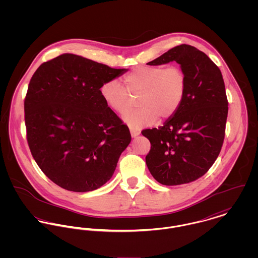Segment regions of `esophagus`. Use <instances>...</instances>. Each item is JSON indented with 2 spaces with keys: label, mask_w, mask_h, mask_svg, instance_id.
<instances>
[{
  "label": "esophagus",
  "mask_w": 258,
  "mask_h": 258,
  "mask_svg": "<svg viewBox=\"0 0 258 258\" xmlns=\"http://www.w3.org/2000/svg\"><path fill=\"white\" fill-rule=\"evenodd\" d=\"M130 133H131L132 137H136L140 134V131L138 129H135V128H130Z\"/></svg>",
  "instance_id": "obj_1"
}]
</instances>
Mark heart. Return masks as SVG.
I'll return each mask as SVG.
<instances>
[{
  "label": "heart",
  "mask_w": 258,
  "mask_h": 258,
  "mask_svg": "<svg viewBox=\"0 0 258 258\" xmlns=\"http://www.w3.org/2000/svg\"><path fill=\"white\" fill-rule=\"evenodd\" d=\"M126 88L111 79L101 85L100 92L106 105L116 113H124L138 95L137 108L127 111L123 120L131 127L141 128L171 118L184 100L187 78L179 66L140 67L124 77Z\"/></svg>",
  "instance_id": "obj_1"
}]
</instances>
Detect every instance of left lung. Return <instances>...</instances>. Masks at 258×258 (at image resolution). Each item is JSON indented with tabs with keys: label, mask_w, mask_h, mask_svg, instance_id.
<instances>
[{
	"label": "left lung",
	"mask_w": 258,
	"mask_h": 258,
	"mask_svg": "<svg viewBox=\"0 0 258 258\" xmlns=\"http://www.w3.org/2000/svg\"><path fill=\"white\" fill-rule=\"evenodd\" d=\"M173 60L187 78L182 105L164 126L142 131L151 143L148 169L165 185L191 183L210 170L223 144L228 111L221 71L205 52L180 44L147 64Z\"/></svg>",
	"instance_id": "obj_1"
}]
</instances>
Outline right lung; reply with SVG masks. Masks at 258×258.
<instances>
[{
    "label": "right lung",
    "mask_w": 258,
    "mask_h": 258,
    "mask_svg": "<svg viewBox=\"0 0 258 258\" xmlns=\"http://www.w3.org/2000/svg\"><path fill=\"white\" fill-rule=\"evenodd\" d=\"M126 72L66 53L41 63L31 78L24 102L27 140L54 184L83 192L110 180L131 134L100 88Z\"/></svg>",
    "instance_id": "obj_1"
}]
</instances>
